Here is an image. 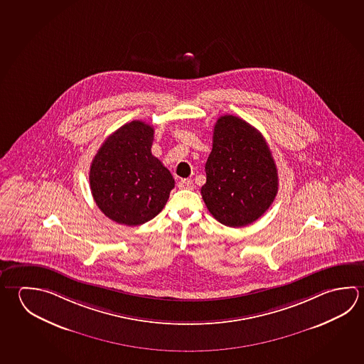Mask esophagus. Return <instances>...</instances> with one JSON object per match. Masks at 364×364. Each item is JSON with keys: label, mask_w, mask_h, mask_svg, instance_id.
I'll return each mask as SVG.
<instances>
[{"label": "esophagus", "mask_w": 364, "mask_h": 364, "mask_svg": "<svg viewBox=\"0 0 364 364\" xmlns=\"http://www.w3.org/2000/svg\"><path fill=\"white\" fill-rule=\"evenodd\" d=\"M179 188L180 189H193L194 188V184H193V181L191 179H183L179 181Z\"/></svg>", "instance_id": "obj_1"}]
</instances>
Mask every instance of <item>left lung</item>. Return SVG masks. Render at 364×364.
Wrapping results in <instances>:
<instances>
[{
	"label": "left lung",
	"mask_w": 364,
	"mask_h": 364,
	"mask_svg": "<svg viewBox=\"0 0 364 364\" xmlns=\"http://www.w3.org/2000/svg\"><path fill=\"white\" fill-rule=\"evenodd\" d=\"M200 193L218 223L242 228L269 208L279 189L274 157L261 133L232 115L221 116L205 162Z\"/></svg>",
	"instance_id": "obj_1"
}]
</instances>
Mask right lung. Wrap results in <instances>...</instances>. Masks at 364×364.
<instances>
[{
	"instance_id": "right-lung-1",
	"label": "right lung",
	"mask_w": 364,
	"mask_h": 364,
	"mask_svg": "<svg viewBox=\"0 0 364 364\" xmlns=\"http://www.w3.org/2000/svg\"><path fill=\"white\" fill-rule=\"evenodd\" d=\"M154 129L134 120L109 135L92 161L90 183L98 208L127 226L146 223L165 207L173 175L154 157Z\"/></svg>"
}]
</instances>
